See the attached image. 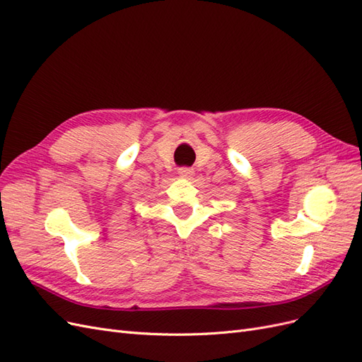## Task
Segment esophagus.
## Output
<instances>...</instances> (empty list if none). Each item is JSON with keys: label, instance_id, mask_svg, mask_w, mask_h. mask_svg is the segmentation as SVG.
I'll return each mask as SVG.
<instances>
[{"label": "esophagus", "instance_id": "1", "mask_svg": "<svg viewBox=\"0 0 362 362\" xmlns=\"http://www.w3.org/2000/svg\"><path fill=\"white\" fill-rule=\"evenodd\" d=\"M178 175H180L181 178H184V180H192V177L194 175V170L190 169V168H181L178 170Z\"/></svg>", "mask_w": 362, "mask_h": 362}]
</instances>
